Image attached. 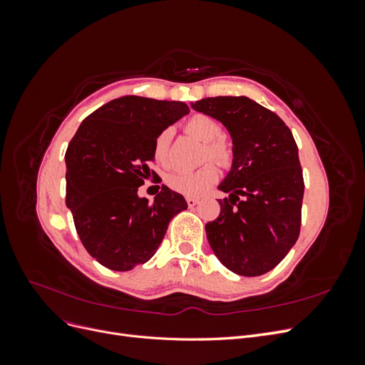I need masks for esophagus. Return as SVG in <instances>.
Returning <instances> with one entry per match:
<instances>
[{
    "label": "esophagus",
    "mask_w": 365,
    "mask_h": 365,
    "mask_svg": "<svg viewBox=\"0 0 365 365\" xmlns=\"http://www.w3.org/2000/svg\"><path fill=\"white\" fill-rule=\"evenodd\" d=\"M185 201H187V205L189 207H195L197 202H200V200H196V197H185Z\"/></svg>",
    "instance_id": "obj_1"
}]
</instances>
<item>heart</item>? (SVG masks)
Returning <instances> with one entry per match:
<instances>
[{
  "label": "heart",
  "mask_w": 365,
  "mask_h": 365,
  "mask_svg": "<svg viewBox=\"0 0 365 365\" xmlns=\"http://www.w3.org/2000/svg\"><path fill=\"white\" fill-rule=\"evenodd\" d=\"M185 130L205 143L204 160H215L220 165H230L235 160L231 141L222 135V125L207 114H195L185 121ZM172 130L164 129L153 145V155L160 164H168ZM219 178V170L213 163H207L196 170H178L168 176V184L175 192L187 196L202 195Z\"/></svg>",
  "instance_id": "b5f03b06"
}]
</instances>
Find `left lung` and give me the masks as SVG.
<instances>
[{"label":"left lung","mask_w":365,"mask_h":365,"mask_svg":"<svg viewBox=\"0 0 365 365\" xmlns=\"http://www.w3.org/2000/svg\"><path fill=\"white\" fill-rule=\"evenodd\" d=\"M195 111L219 120L233 138L235 160L219 190V216L205 225L225 268L256 277L284 259L302 228L303 169L291 129L248 97H207Z\"/></svg>","instance_id":"left-lung-1"}]
</instances>
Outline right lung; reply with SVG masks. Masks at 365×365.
<instances>
[{
	"label": "right lung",
	"mask_w": 365,
	"mask_h": 365,
	"mask_svg": "<svg viewBox=\"0 0 365 365\" xmlns=\"http://www.w3.org/2000/svg\"><path fill=\"white\" fill-rule=\"evenodd\" d=\"M189 113L182 102L125 96L96 109L71 138L65 202L85 250L103 267L129 271L146 263L172 217L187 208L165 185L153 202L138 196V187L150 173L157 137Z\"/></svg>",
	"instance_id": "1"
}]
</instances>
